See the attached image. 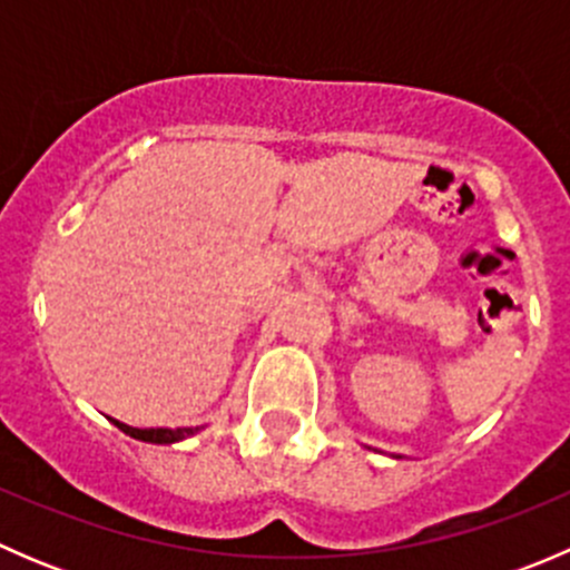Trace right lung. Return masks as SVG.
Returning a JSON list of instances; mask_svg holds the SVG:
<instances>
[{"mask_svg": "<svg viewBox=\"0 0 570 570\" xmlns=\"http://www.w3.org/2000/svg\"><path fill=\"white\" fill-rule=\"evenodd\" d=\"M118 430H124L126 435L137 441H146V444H176V441L189 439V435L200 433L204 428H131V424L118 422V419H109Z\"/></svg>", "mask_w": 570, "mask_h": 570, "instance_id": "right-lung-1", "label": "right lung"}]
</instances>
